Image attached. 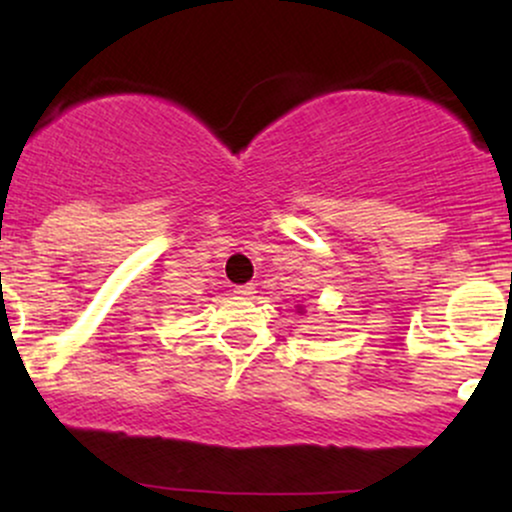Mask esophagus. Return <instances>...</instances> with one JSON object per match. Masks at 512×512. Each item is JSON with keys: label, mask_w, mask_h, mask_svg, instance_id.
I'll list each match as a JSON object with an SVG mask.
<instances>
[{"label": "esophagus", "mask_w": 512, "mask_h": 512, "mask_svg": "<svg viewBox=\"0 0 512 512\" xmlns=\"http://www.w3.org/2000/svg\"><path fill=\"white\" fill-rule=\"evenodd\" d=\"M236 293L240 298H250V296H255V284H245V286H238L236 289Z\"/></svg>", "instance_id": "1"}]
</instances>
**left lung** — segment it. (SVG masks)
Masks as SVG:
<instances>
[{
  "mask_svg": "<svg viewBox=\"0 0 512 512\" xmlns=\"http://www.w3.org/2000/svg\"><path fill=\"white\" fill-rule=\"evenodd\" d=\"M298 313H303V308H298Z\"/></svg>",
  "mask_w": 512,
  "mask_h": 512,
  "instance_id": "1",
  "label": "left lung"
}]
</instances>
